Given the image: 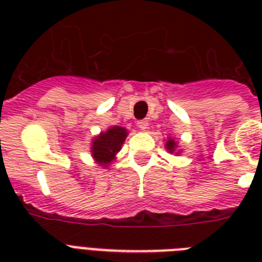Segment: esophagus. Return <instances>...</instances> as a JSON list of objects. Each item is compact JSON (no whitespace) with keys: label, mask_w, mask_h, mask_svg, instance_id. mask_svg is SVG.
I'll list each match as a JSON object with an SVG mask.
<instances>
[{"label":"esophagus","mask_w":262,"mask_h":262,"mask_svg":"<svg viewBox=\"0 0 262 262\" xmlns=\"http://www.w3.org/2000/svg\"><path fill=\"white\" fill-rule=\"evenodd\" d=\"M137 126H139L141 130H147V129H148V121H147V119H141V121H137Z\"/></svg>","instance_id":"obj_1"}]
</instances>
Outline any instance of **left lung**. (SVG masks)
Instances as JSON below:
<instances>
[{"instance_id":"left-lung-1","label":"left lung","mask_w":262,"mask_h":262,"mask_svg":"<svg viewBox=\"0 0 262 262\" xmlns=\"http://www.w3.org/2000/svg\"><path fill=\"white\" fill-rule=\"evenodd\" d=\"M164 147L167 149V152L170 154H175V155H179L181 154V149L178 147V141L174 139V137H170L168 136L167 140H166V144H164Z\"/></svg>"}]
</instances>
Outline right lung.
<instances>
[{"label": "right lung", "mask_w": 262, "mask_h": 262, "mask_svg": "<svg viewBox=\"0 0 262 262\" xmlns=\"http://www.w3.org/2000/svg\"><path fill=\"white\" fill-rule=\"evenodd\" d=\"M127 137V129L122 126H110L107 130L100 132L91 141V156L95 163L107 168L121 151L122 144Z\"/></svg>", "instance_id": "add662e5"}]
</instances>
